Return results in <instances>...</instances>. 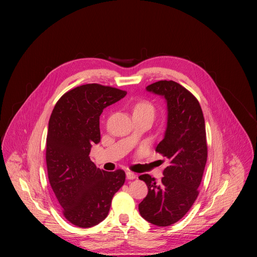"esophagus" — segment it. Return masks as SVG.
<instances>
[{
    "instance_id": "esophagus-1",
    "label": "esophagus",
    "mask_w": 257,
    "mask_h": 257,
    "mask_svg": "<svg viewBox=\"0 0 257 257\" xmlns=\"http://www.w3.org/2000/svg\"><path fill=\"white\" fill-rule=\"evenodd\" d=\"M126 176H127V179H129V180H133V179L136 178V175L133 172H130V171L126 172Z\"/></svg>"
}]
</instances>
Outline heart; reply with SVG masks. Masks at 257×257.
Segmentation results:
<instances>
[{"mask_svg":"<svg viewBox=\"0 0 257 257\" xmlns=\"http://www.w3.org/2000/svg\"><path fill=\"white\" fill-rule=\"evenodd\" d=\"M155 106L153 103L146 100H142L136 103L134 106V115H146V116H151L152 118L155 117Z\"/></svg>","mask_w":257,"mask_h":257,"instance_id":"heart-1","label":"heart"}]
</instances>
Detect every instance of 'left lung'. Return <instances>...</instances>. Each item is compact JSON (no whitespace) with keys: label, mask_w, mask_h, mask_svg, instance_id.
<instances>
[{"label":"left lung","mask_w":257,"mask_h":257,"mask_svg":"<svg viewBox=\"0 0 257 257\" xmlns=\"http://www.w3.org/2000/svg\"><path fill=\"white\" fill-rule=\"evenodd\" d=\"M146 90L167 100V129L156 152L169 160V166L160 184L149 174L139 176L149 193L138 209L151 224L167 227L184 216L199 194L207 160L205 123L197 98L179 83L161 80Z\"/></svg>","instance_id":"left-lung-1"}]
</instances>
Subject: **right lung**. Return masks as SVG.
<instances>
[{
  "label": "right lung",
  "instance_id": "1",
  "mask_svg": "<svg viewBox=\"0 0 257 257\" xmlns=\"http://www.w3.org/2000/svg\"><path fill=\"white\" fill-rule=\"evenodd\" d=\"M127 92L97 83L67 91L57 101L47 135L46 161L51 187L68 222L93 227L106 217L125 172H105L90 161L92 144L100 140L102 109Z\"/></svg>",
  "mask_w": 257,
  "mask_h": 257
}]
</instances>
